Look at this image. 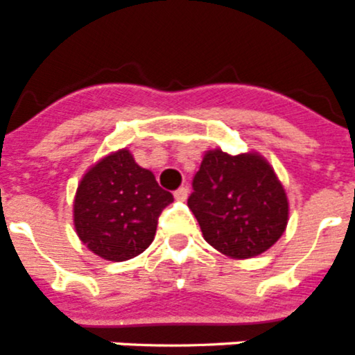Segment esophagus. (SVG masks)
I'll use <instances>...</instances> for the list:
<instances>
[{
	"label": "esophagus",
	"mask_w": 355,
	"mask_h": 355,
	"mask_svg": "<svg viewBox=\"0 0 355 355\" xmlns=\"http://www.w3.org/2000/svg\"><path fill=\"white\" fill-rule=\"evenodd\" d=\"M188 193H190L188 187H181V188H178V190H175L174 197H175V200H181V202H183V200L188 199Z\"/></svg>",
	"instance_id": "1"
}]
</instances>
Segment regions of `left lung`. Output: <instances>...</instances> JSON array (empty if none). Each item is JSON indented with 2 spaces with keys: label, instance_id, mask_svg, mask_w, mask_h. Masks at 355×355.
<instances>
[{
  "label": "left lung",
  "instance_id": "8db88e82",
  "mask_svg": "<svg viewBox=\"0 0 355 355\" xmlns=\"http://www.w3.org/2000/svg\"><path fill=\"white\" fill-rule=\"evenodd\" d=\"M202 236L233 259H249L270 249L288 225L286 190L259 153H205L188 197Z\"/></svg>",
  "mask_w": 355,
  "mask_h": 355
}]
</instances>
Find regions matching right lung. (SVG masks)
<instances>
[{
	"label": "right lung",
	"mask_w": 355,
	"mask_h": 355,
	"mask_svg": "<svg viewBox=\"0 0 355 355\" xmlns=\"http://www.w3.org/2000/svg\"><path fill=\"white\" fill-rule=\"evenodd\" d=\"M174 200L155 174L119 149L96 162L78 184L72 216L87 249L108 261H126L153 243L158 216Z\"/></svg>",
	"instance_id": "right-lung-1"
}]
</instances>
